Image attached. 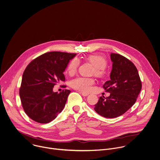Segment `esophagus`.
I'll list each match as a JSON object with an SVG mask.
<instances>
[{
  "label": "esophagus",
  "mask_w": 160,
  "mask_h": 160,
  "mask_svg": "<svg viewBox=\"0 0 160 160\" xmlns=\"http://www.w3.org/2000/svg\"><path fill=\"white\" fill-rule=\"evenodd\" d=\"M80 94H82V95H83V97H87L88 95V93H84V92H80Z\"/></svg>",
  "instance_id": "esophagus-1"
}]
</instances>
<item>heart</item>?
Masks as SVG:
<instances>
[{
    "label": "heart",
    "mask_w": 160,
    "mask_h": 160,
    "mask_svg": "<svg viewBox=\"0 0 160 160\" xmlns=\"http://www.w3.org/2000/svg\"><path fill=\"white\" fill-rule=\"evenodd\" d=\"M88 60L95 65L92 73L98 77L102 76L104 74L103 69L105 68L107 64L105 58L101 55L93 54L89 55ZM79 63V60L77 58H74L70 62L67 68V72L69 75H73L77 72ZM94 83L95 80L93 78L78 77L71 81L70 86L75 90L83 92H88Z\"/></svg>",
    "instance_id": "obj_1"
}]
</instances>
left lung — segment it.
<instances>
[{"label": "left lung", "mask_w": 160, "mask_h": 160, "mask_svg": "<svg viewBox=\"0 0 160 160\" xmlns=\"http://www.w3.org/2000/svg\"><path fill=\"white\" fill-rule=\"evenodd\" d=\"M112 70L110 80L103 87L110 93L107 98L100 97L95 111L101 116L112 118L124 114L136 102L142 89V82L135 65L126 57L112 53Z\"/></svg>", "instance_id": "left-lung-1"}]
</instances>
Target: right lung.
Wrapping results in <instances>:
<instances>
[{
  "label": "right lung",
  "mask_w": 160,
  "mask_h": 160,
  "mask_svg": "<svg viewBox=\"0 0 160 160\" xmlns=\"http://www.w3.org/2000/svg\"><path fill=\"white\" fill-rule=\"evenodd\" d=\"M76 53H45L33 60L23 72L19 95L22 107L29 118L40 123L54 120L63 110L69 90L58 93L54 85L65 81L63 72Z\"/></svg>",
  "instance_id": "1"
}]
</instances>
